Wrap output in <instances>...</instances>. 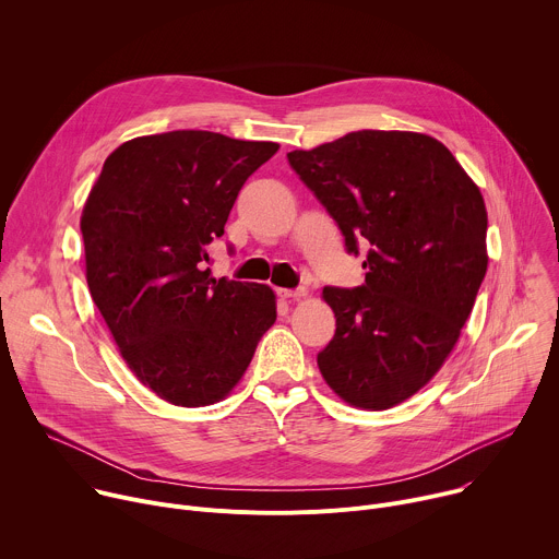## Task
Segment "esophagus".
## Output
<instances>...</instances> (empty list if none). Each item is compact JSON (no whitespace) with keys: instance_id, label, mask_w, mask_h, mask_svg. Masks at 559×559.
<instances>
[{"instance_id":"34e87169","label":"esophagus","mask_w":559,"mask_h":559,"mask_svg":"<svg viewBox=\"0 0 559 559\" xmlns=\"http://www.w3.org/2000/svg\"><path fill=\"white\" fill-rule=\"evenodd\" d=\"M278 296L285 300H298L302 296H307L305 287H296V289H278Z\"/></svg>"}]
</instances>
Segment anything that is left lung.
Listing matches in <instances>:
<instances>
[{"mask_svg": "<svg viewBox=\"0 0 559 559\" xmlns=\"http://www.w3.org/2000/svg\"><path fill=\"white\" fill-rule=\"evenodd\" d=\"M362 261L365 285L325 287L336 334L318 369L345 403L389 409L442 367L487 274V207L433 136L358 130L287 154Z\"/></svg>", "mask_w": 559, "mask_h": 559, "instance_id": "obj_1", "label": "left lung"}]
</instances>
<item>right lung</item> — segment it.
<instances>
[{
	"mask_svg": "<svg viewBox=\"0 0 559 559\" xmlns=\"http://www.w3.org/2000/svg\"><path fill=\"white\" fill-rule=\"evenodd\" d=\"M278 150L207 130L136 136L104 164L82 214L86 281L132 373L179 407L225 397L276 321L267 285L212 278L243 183Z\"/></svg>",
	"mask_w": 559,
	"mask_h": 559,
	"instance_id": "add662e5",
	"label": "right lung"
}]
</instances>
